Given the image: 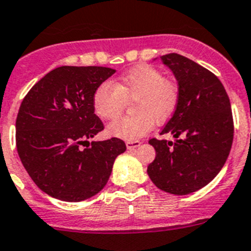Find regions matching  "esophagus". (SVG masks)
Here are the masks:
<instances>
[{"label": "esophagus", "mask_w": 251, "mask_h": 251, "mask_svg": "<svg viewBox=\"0 0 251 251\" xmlns=\"http://www.w3.org/2000/svg\"><path fill=\"white\" fill-rule=\"evenodd\" d=\"M126 146H127V149L132 151V149H135L141 146V142L139 141H127L126 142Z\"/></svg>", "instance_id": "esophagus-1"}]
</instances>
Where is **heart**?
I'll return each instance as SVG.
<instances>
[{
    "label": "heart",
    "mask_w": 251,
    "mask_h": 251,
    "mask_svg": "<svg viewBox=\"0 0 251 251\" xmlns=\"http://www.w3.org/2000/svg\"><path fill=\"white\" fill-rule=\"evenodd\" d=\"M133 100L130 117L114 121L107 134L124 141H135L148 133L153 122L163 124L171 119L179 103V89L172 80L164 79L160 71L139 66L119 78L114 86L102 83L93 94V109L100 119H116L126 100Z\"/></svg>",
    "instance_id": "heart-1"
}]
</instances>
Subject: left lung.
I'll return each instance as SVG.
<instances>
[{
	"mask_svg": "<svg viewBox=\"0 0 251 251\" xmlns=\"http://www.w3.org/2000/svg\"><path fill=\"white\" fill-rule=\"evenodd\" d=\"M178 82L179 103L160 134L172 141L151 139L155 159L147 173L155 187L185 195L205 187L219 174L234 137L230 100L215 75L178 53L159 57Z\"/></svg>",
	"mask_w": 251,
	"mask_h": 251,
	"instance_id": "obj_1",
	"label": "left lung"
}]
</instances>
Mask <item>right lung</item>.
Returning a JSON list of instances; mask_svg holds the SVG:
<instances>
[{
  "label": "right lung",
  "instance_id": "right-lung-1",
  "mask_svg": "<svg viewBox=\"0 0 251 251\" xmlns=\"http://www.w3.org/2000/svg\"><path fill=\"white\" fill-rule=\"evenodd\" d=\"M116 73L108 67L63 66L27 93L16 121L20 159L43 193L82 201L104 188L116 158L127 147L118 138L92 142L103 129L94 114V91ZM87 149H80L84 143Z\"/></svg>",
  "mask_w": 251,
  "mask_h": 251
}]
</instances>
